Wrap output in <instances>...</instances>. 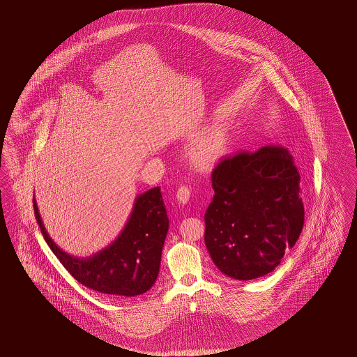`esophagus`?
Returning <instances> with one entry per match:
<instances>
[{
    "mask_svg": "<svg viewBox=\"0 0 357 357\" xmlns=\"http://www.w3.org/2000/svg\"><path fill=\"white\" fill-rule=\"evenodd\" d=\"M190 195H191L190 188L186 186H181L176 191V201L181 204H186L190 199Z\"/></svg>",
    "mask_w": 357,
    "mask_h": 357,
    "instance_id": "obj_1",
    "label": "esophagus"
}]
</instances>
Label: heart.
Returning <instances> with one entry per match:
<instances>
[{"instance_id": "1", "label": "heart", "mask_w": 357, "mask_h": 357, "mask_svg": "<svg viewBox=\"0 0 357 357\" xmlns=\"http://www.w3.org/2000/svg\"><path fill=\"white\" fill-rule=\"evenodd\" d=\"M230 149L229 131L221 124H211L191 142L187 158L197 170L211 171L229 155Z\"/></svg>"}]
</instances>
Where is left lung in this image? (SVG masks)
<instances>
[{
  "instance_id": "left-lung-1",
  "label": "left lung",
  "mask_w": 357,
  "mask_h": 357,
  "mask_svg": "<svg viewBox=\"0 0 357 357\" xmlns=\"http://www.w3.org/2000/svg\"><path fill=\"white\" fill-rule=\"evenodd\" d=\"M211 181L204 243L214 265L241 281L272 273L304 226L300 172L288 149L268 144L223 159Z\"/></svg>"
}]
</instances>
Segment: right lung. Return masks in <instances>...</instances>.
I'll return each instance as SVG.
<instances>
[{"instance_id":"right-lung-1","label":"right lung","mask_w":357,"mask_h":357,"mask_svg":"<svg viewBox=\"0 0 357 357\" xmlns=\"http://www.w3.org/2000/svg\"><path fill=\"white\" fill-rule=\"evenodd\" d=\"M33 207L37 223L52 252L72 277L86 288L115 297H135L155 284L169 231L160 187L139 194L119 236L102 250L86 257L63 250L47 231L34 197Z\"/></svg>"}]
</instances>
